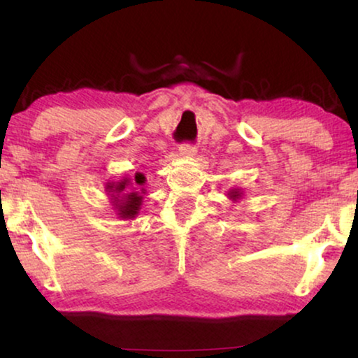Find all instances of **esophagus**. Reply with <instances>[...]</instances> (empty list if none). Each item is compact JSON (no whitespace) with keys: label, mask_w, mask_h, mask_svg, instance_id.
Masks as SVG:
<instances>
[{"label":"esophagus","mask_w":358,"mask_h":358,"mask_svg":"<svg viewBox=\"0 0 358 358\" xmlns=\"http://www.w3.org/2000/svg\"><path fill=\"white\" fill-rule=\"evenodd\" d=\"M179 153L180 156H184V158H192V156H195V153H197V148L192 145H180Z\"/></svg>","instance_id":"esophagus-1"}]
</instances>
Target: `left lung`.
Wrapping results in <instances>:
<instances>
[{
    "label": "left lung",
    "mask_w": 358,
    "mask_h": 358,
    "mask_svg": "<svg viewBox=\"0 0 358 358\" xmlns=\"http://www.w3.org/2000/svg\"><path fill=\"white\" fill-rule=\"evenodd\" d=\"M243 195H244L243 189H239V187H233V189L228 190V199L233 200V202H238V200H241Z\"/></svg>",
    "instance_id": "1"
}]
</instances>
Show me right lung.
I'll return each mask as SVG.
<instances>
[{"label": "right lung", "mask_w": 358, "mask_h": 358, "mask_svg": "<svg viewBox=\"0 0 358 358\" xmlns=\"http://www.w3.org/2000/svg\"><path fill=\"white\" fill-rule=\"evenodd\" d=\"M145 182V174L135 173L134 178L125 176L120 180H112L106 184V192L109 195L117 217L122 220H134L138 215L143 203V195L146 194V189L143 187Z\"/></svg>", "instance_id": "obj_1"}]
</instances>
